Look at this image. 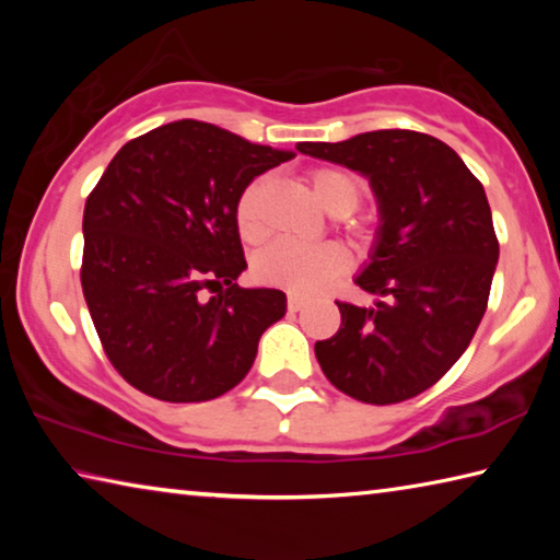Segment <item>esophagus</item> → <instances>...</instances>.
Listing matches in <instances>:
<instances>
[{"label": "esophagus", "instance_id": "1", "mask_svg": "<svg viewBox=\"0 0 560 560\" xmlns=\"http://www.w3.org/2000/svg\"><path fill=\"white\" fill-rule=\"evenodd\" d=\"M303 303H306V301H303L301 296H296V293H289V311H291V314H296V311H301Z\"/></svg>", "mask_w": 560, "mask_h": 560}]
</instances>
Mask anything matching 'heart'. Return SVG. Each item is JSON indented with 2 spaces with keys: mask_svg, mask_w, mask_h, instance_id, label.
Returning <instances> with one entry per match:
<instances>
[{
  "mask_svg": "<svg viewBox=\"0 0 560 560\" xmlns=\"http://www.w3.org/2000/svg\"><path fill=\"white\" fill-rule=\"evenodd\" d=\"M308 185L324 210L334 217L350 214L360 202L363 187L358 177L340 167H316L308 173ZM269 192V177H254L234 202V224L244 242L257 244L267 234L264 224V197ZM348 269V254L340 244H293L273 242L254 259L257 277L273 287L293 293H318Z\"/></svg>",
  "mask_w": 560,
  "mask_h": 560,
  "instance_id": "obj_1",
  "label": "heart"
}]
</instances>
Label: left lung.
Returning <instances> with one entry per match:
<instances>
[{
    "label": "left lung",
    "instance_id": "8db88e82",
    "mask_svg": "<svg viewBox=\"0 0 560 560\" xmlns=\"http://www.w3.org/2000/svg\"><path fill=\"white\" fill-rule=\"evenodd\" d=\"M296 148L368 177L381 217L355 277L377 299L336 301L340 328L316 343L318 363L360 402L420 395L457 363L487 311L499 242L485 187L447 143L415 130Z\"/></svg>",
    "mask_w": 560,
    "mask_h": 560
}]
</instances>
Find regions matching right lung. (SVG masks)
<instances>
[{
  "label": "right lung",
  "mask_w": 560,
  "mask_h": 560,
  "mask_svg": "<svg viewBox=\"0 0 560 560\" xmlns=\"http://www.w3.org/2000/svg\"><path fill=\"white\" fill-rule=\"evenodd\" d=\"M291 158L175 120L110 160L83 210L81 287L108 360L140 393L205 402L249 373L287 293L236 283L246 261L234 202Z\"/></svg>",
  "instance_id": "1"
}]
</instances>
